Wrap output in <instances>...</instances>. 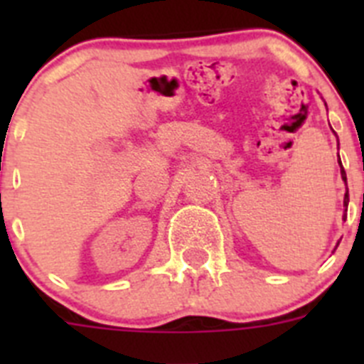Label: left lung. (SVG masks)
Masks as SVG:
<instances>
[{"mask_svg": "<svg viewBox=\"0 0 364 364\" xmlns=\"http://www.w3.org/2000/svg\"><path fill=\"white\" fill-rule=\"evenodd\" d=\"M339 164H341V160H339ZM341 176H343V180L346 182V173H345V169H343V166H341ZM345 205H348V191H346V195H345Z\"/></svg>", "mask_w": 364, "mask_h": 364, "instance_id": "1", "label": "left lung"}]
</instances>
